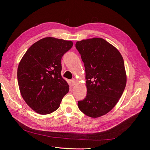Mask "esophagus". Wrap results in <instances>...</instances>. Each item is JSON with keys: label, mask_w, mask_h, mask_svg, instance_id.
<instances>
[{"label": "esophagus", "mask_w": 150, "mask_h": 150, "mask_svg": "<svg viewBox=\"0 0 150 150\" xmlns=\"http://www.w3.org/2000/svg\"><path fill=\"white\" fill-rule=\"evenodd\" d=\"M71 82H72V86H74V85L76 84V79H72V80L71 81Z\"/></svg>", "instance_id": "esophagus-1"}]
</instances>
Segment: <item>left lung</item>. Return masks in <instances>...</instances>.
Masks as SVG:
<instances>
[{
	"mask_svg": "<svg viewBox=\"0 0 150 150\" xmlns=\"http://www.w3.org/2000/svg\"><path fill=\"white\" fill-rule=\"evenodd\" d=\"M86 71L87 94L78 101L79 110L91 117L107 114L121 97L126 84L125 63L121 53L102 38L78 41Z\"/></svg>",
	"mask_w": 150,
	"mask_h": 150,
	"instance_id": "1",
	"label": "left lung"
}]
</instances>
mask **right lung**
<instances>
[{
    "label": "right lung",
    "mask_w": 150,
    "mask_h": 150,
    "mask_svg": "<svg viewBox=\"0 0 150 150\" xmlns=\"http://www.w3.org/2000/svg\"><path fill=\"white\" fill-rule=\"evenodd\" d=\"M71 40L48 37L28 49L17 68V80L22 97L40 115L57 110L69 91L61 76V59L72 47Z\"/></svg>",
    "instance_id": "obj_1"
}]
</instances>
